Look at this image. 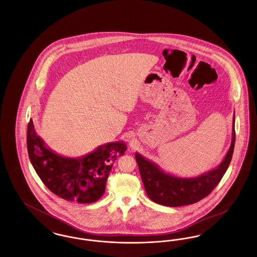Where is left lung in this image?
<instances>
[{
  "label": "left lung",
  "mask_w": 257,
  "mask_h": 257,
  "mask_svg": "<svg viewBox=\"0 0 257 257\" xmlns=\"http://www.w3.org/2000/svg\"><path fill=\"white\" fill-rule=\"evenodd\" d=\"M235 144V113L231 145L220 165L196 177H180L162 170L158 165L136 152L142 180L149 198L164 206L178 207L196 203L207 196L219 184L232 158Z\"/></svg>",
  "instance_id": "1"
}]
</instances>
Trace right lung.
<instances>
[{"label":"right lung","mask_w":257,"mask_h":257,"mask_svg":"<svg viewBox=\"0 0 257 257\" xmlns=\"http://www.w3.org/2000/svg\"><path fill=\"white\" fill-rule=\"evenodd\" d=\"M27 146L35 171L50 191L79 203L95 202L104 195L113 162L127 148L124 142L118 141L99 146L78 158L65 157L44 143L32 119L28 125Z\"/></svg>","instance_id":"obj_1"}]
</instances>
